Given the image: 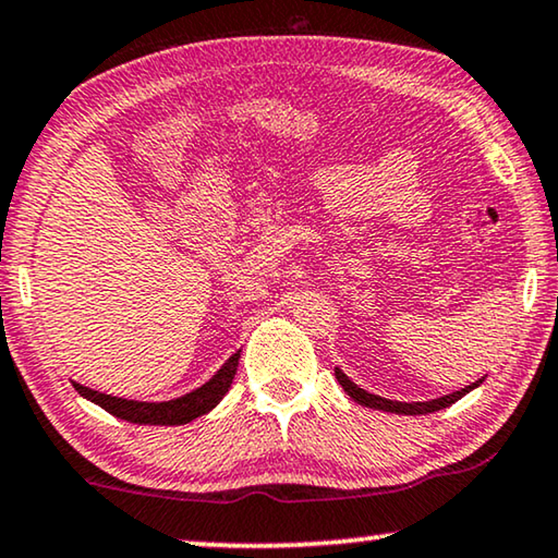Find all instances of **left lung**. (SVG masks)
<instances>
[{"label":"left lung","instance_id":"left-lung-1","mask_svg":"<svg viewBox=\"0 0 558 558\" xmlns=\"http://www.w3.org/2000/svg\"><path fill=\"white\" fill-rule=\"evenodd\" d=\"M336 378L338 384L343 386V390L348 396L353 398L355 403L365 405V409H376V411H388V413H398V415H423V413H434V411H440V409H448V405L461 401V398L469 393V390L478 388L481 384H484V378H478L476 384L465 386L461 390H456V393H448V396H440V398H434V401H418V403H403V401H390V398H380V396H373L368 393V390H363L353 384L351 378L345 376L343 371L336 368Z\"/></svg>","mask_w":558,"mask_h":558}]
</instances>
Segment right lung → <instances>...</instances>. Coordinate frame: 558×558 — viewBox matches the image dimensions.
<instances>
[{
	"label": "right lung",
	"mask_w": 558,
	"mask_h": 558,
	"mask_svg": "<svg viewBox=\"0 0 558 558\" xmlns=\"http://www.w3.org/2000/svg\"><path fill=\"white\" fill-rule=\"evenodd\" d=\"M238 361H240V351L232 353L230 359L222 363V368L215 373L207 384L190 390L185 396L172 398V401H162V403L128 401V398L107 396V393H99V390L77 384V380H72V386L82 398L97 403L99 409L118 415L122 421L140 423V426H182V423H190L199 418V415L210 413L215 405L222 401V396L228 393L232 378H235Z\"/></svg>",
	"instance_id": "right-lung-1"
}]
</instances>
